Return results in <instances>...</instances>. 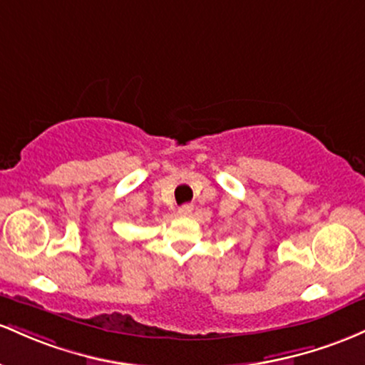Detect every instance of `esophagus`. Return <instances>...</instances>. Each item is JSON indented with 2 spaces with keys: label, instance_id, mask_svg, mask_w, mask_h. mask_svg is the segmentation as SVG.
Listing matches in <instances>:
<instances>
[{
  "label": "esophagus",
  "instance_id": "obj_1",
  "mask_svg": "<svg viewBox=\"0 0 365 365\" xmlns=\"http://www.w3.org/2000/svg\"><path fill=\"white\" fill-rule=\"evenodd\" d=\"M193 205L191 203H186V205H182L181 208H179V215H182V217H186V215H191L193 214Z\"/></svg>",
  "mask_w": 365,
  "mask_h": 365
}]
</instances>
